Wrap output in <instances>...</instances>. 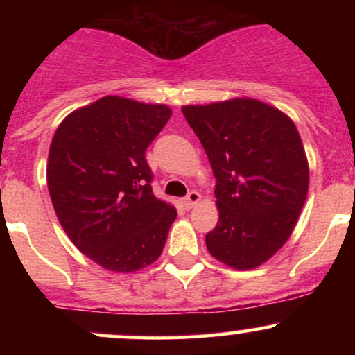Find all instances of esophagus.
Wrapping results in <instances>:
<instances>
[{"instance_id":"34e87169","label":"esophagus","mask_w":355,"mask_h":355,"mask_svg":"<svg viewBox=\"0 0 355 355\" xmlns=\"http://www.w3.org/2000/svg\"><path fill=\"white\" fill-rule=\"evenodd\" d=\"M200 193L195 190L189 191V195H187L185 198H183V205H185V209H193L195 205H197L198 202H200Z\"/></svg>"}]
</instances>
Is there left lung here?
Segmentation results:
<instances>
[{"label":"left lung","instance_id":"obj_1","mask_svg":"<svg viewBox=\"0 0 355 355\" xmlns=\"http://www.w3.org/2000/svg\"><path fill=\"white\" fill-rule=\"evenodd\" d=\"M214 170L218 222L211 257L239 270L262 266L287 242L309 190V164L294 121L254 98L182 108Z\"/></svg>","mask_w":355,"mask_h":355}]
</instances>
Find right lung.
Instances as JSON below:
<instances>
[{"mask_svg": "<svg viewBox=\"0 0 355 355\" xmlns=\"http://www.w3.org/2000/svg\"><path fill=\"white\" fill-rule=\"evenodd\" d=\"M170 116L166 105L103 96L70 113L53 137L46 180L56 217L81 254L107 270L153 263L177 218L153 195L145 158Z\"/></svg>", "mask_w": 355, "mask_h": 355, "instance_id": "right-lung-1", "label": "right lung"}]
</instances>
